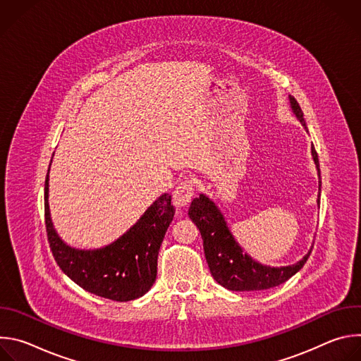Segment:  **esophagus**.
<instances>
[{
	"label": "esophagus",
	"mask_w": 361,
	"mask_h": 361,
	"mask_svg": "<svg viewBox=\"0 0 361 361\" xmlns=\"http://www.w3.org/2000/svg\"><path fill=\"white\" fill-rule=\"evenodd\" d=\"M194 195H195V180L185 178L176 187L173 192L174 205L176 207H185L188 202H191Z\"/></svg>",
	"instance_id": "1"
}]
</instances>
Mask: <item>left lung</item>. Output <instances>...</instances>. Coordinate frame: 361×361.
Listing matches in <instances>:
<instances>
[{"mask_svg":"<svg viewBox=\"0 0 361 361\" xmlns=\"http://www.w3.org/2000/svg\"><path fill=\"white\" fill-rule=\"evenodd\" d=\"M290 102L294 114L305 127L301 109L295 98L291 95ZM312 152L320 177L319 156L314 147H312ZM188 214L201 233L205 260L209 263L212 276L219 284L233 291L267 290L280 286L286 283L290 277H293L305 264L312 252L310 250L302 260L288 267H266L252 262L247 254H243V250L230 234L221 213L219 212L214 202L210 201L207 197L201 194L200 197L194 198L190 205Z\"/></svg>","mask_w":361,"mask_h":361,"instance_id":"obj_1","label":"left lung"}]
</instances>
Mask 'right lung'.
<instances>
[{
  "label": "right lung",
  "mask_w": 361,
  "mask_h": 361,
  "mask_svg": "<svg viewBox=\"0 0 361 361\" xmlns=\"http://www.w3.org/2000/svg\"><path fill=\"white\" fill-rule=\"evenodd\" d=\"M49 171V170H48ZM48 174L44 188L47 238L60 269L81 288L114 301L144 295L157 277V259L176 209L163 194L135 226L111 245L84 251L68 247L57 235L48 212Z\"/></svg>",
  "instance_id": "add662e5"
}]
</instances>
